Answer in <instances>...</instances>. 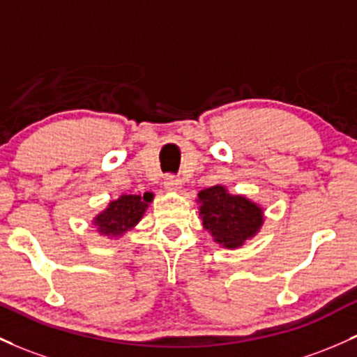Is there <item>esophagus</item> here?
<instances>
[{
  "instance_id": "1",
  "label": "esophagus",
  "mask_w": 357,
  "mask_h": 357,
  "mask_svg": "<svg viewBox=\"0 0 357 357\" xmlns=\"http://www.w3.org/2000/svg\"><path fill=\"white\" fill-rule=\"evenodd\" d=\"M164 188H166L167 191H178L179 188H181V181H179L176 176H166V179H164Z\"/></svg>"
}]
</instances>
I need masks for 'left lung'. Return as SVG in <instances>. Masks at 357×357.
Segmentation results:
<instances>
[{
    "mask_svg": "<svg viewBox=\"0 0 357 357\" xmlns=\"http://www.w3.org/2000/svg\"><path fill=\"white\" fill-rule=\"evenodd\" d=\"M198 210L203 227L217 244L237 249L259 232L264 222L262 208L242 195H230L225 186L217 185L198 193Z\"/></svg>",
    "mask_w": 357,
    "mask_h": 357,
    "instance_id": "8db88e82",
    "label": "left lung"
}]
</instances>
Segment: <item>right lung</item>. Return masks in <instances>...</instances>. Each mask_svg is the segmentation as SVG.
Returning <instances> with one entry per match:
<instances>
[{"label":"right lung","mask_w":357,"mask_h":357,"mask_svg":"<svg viewBox=\"0 0 357 357\" xmlns=\"http://www.w3.org/2000/svg\"><path fill=\"white\" fill-rule=\"evenodd\" d=\"M152 198H154L152 193H146L144 197L121 195L115 202H109L107 208L96 215L93 223L98 227V232L101 236L109 238L123 236L140 222Z\"/></svg>","instance_id":"add662e5"}]
</instances>
